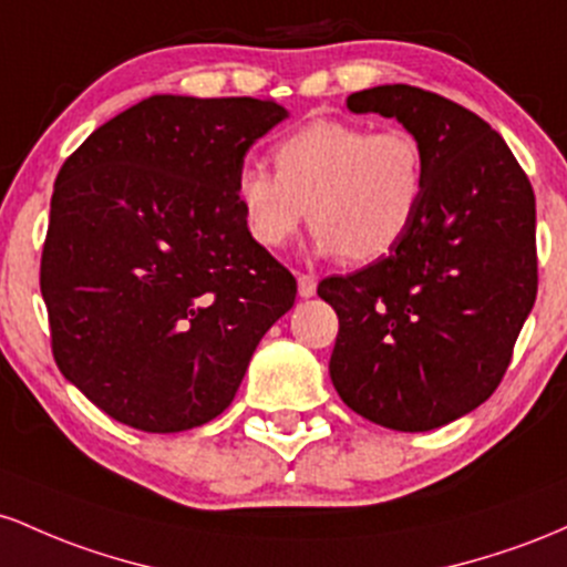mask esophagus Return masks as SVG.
Listing matches in <instances>:
<instances>
[{
  "label": "esophagus",
  "instance_id": "obj_1",
  "mask_svg": "<svg viewBox=\"0 0 567 567\" xmlns=\"http://www.w3.org/2000/svg\"><path fill=\"white\" fill-rule=\"evenodd\" d=\"M316 286H318V281H316L313 276H305V272H300V276H297V289H300L302 300H308V297L316 295Z\"/></svg>",
  "mask_w": 567,
  "mask_h": 567
}]
</instances>
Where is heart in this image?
Segmentation results:
<instances>
[{"instance_id": "heart-1", "label": "heart", "mask_w": 567, "mask_h": 567, "mask_svg": "<svg viewBox=\"0 0 567 567\" xmlns=\"http://www.w3.org/2000/svg\"><path fill=\"white\" fill-rule=\"evenodd\" d=\"M276 174L249 163L235 198L262 249H284L308 219L316 249L372 262L415 227L429 193V152L404 128L372 131L346 120H313L272 150Z\"/></svg>"}]
</instances>
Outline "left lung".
<instances>
[{"label": "left lung", "mask_w": 567, "mask_h": 567, "mask_svg": "<svg viewBox=\"0 0 567 567\" xmlns=\"http://www.w3.org/2000/svg\"><path fill=\"white\" fill-rule=\"evenodd\" d=\"M396 117L429 152V193L391 254L318 284L340 318V399L393 431H431L493 396L538 291L536 195L504 138L423 87L348 95Z\"/></svg>", "instance_id": "left-lung-1"}]
</instances>
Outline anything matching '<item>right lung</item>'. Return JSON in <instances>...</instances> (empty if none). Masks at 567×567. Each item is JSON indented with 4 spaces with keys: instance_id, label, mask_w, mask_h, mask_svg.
<instances>
[{
    "instance_id": "right-lung-1",
    "label": "right lung",
    "mask_w": 567,
    "mask_h": 567,
    "mask_svg": "<svg viewBox=\"0 0 567 567\" xmlns=\"http://www.w3.org/2000/svg\"><path fill=\"white\" fill-rule=\"evenodd\" d=\"M272 99L150 95L55 179L40 289L61 374L114 421L174 434L230 406L297 281L251 238L235 179Z\"/></svg>"
}]
</instances>
